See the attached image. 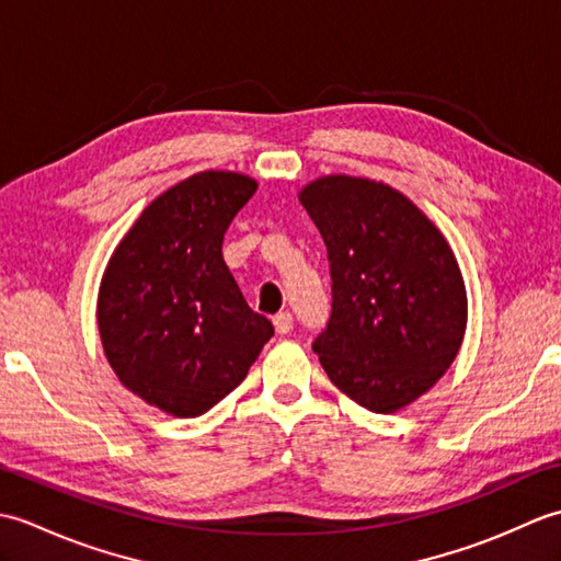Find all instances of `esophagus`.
I'll return each instance as SVG.
<instances>
[{"mask_svg":"<svg viewBox=\"0 0 561 561\" xmlns=\"http://www.w3.org/2000/svg\"><path fill=\"white\" fill-rule=\"evenodd\" d=\"M272 323H274V330H277V335H289V332L294 330V318L287 311L274 316Z\"/></svg>","mask_w":561,"mask_h":561,"instance_id":"esophagus-1","label":"esophagus"}]
</instances>
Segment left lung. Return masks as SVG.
I'll use <instances>...</instances> for the list:
<instances>
[{"mask_svg":"<svg viewBox=\"0 0 561 561\" xmlns=\"http://www.w3.org/2000/svg\"><path fill=\"white\" fill-rule=\"evenodd\" d=\"M328 245L332 311L313 340L328 378L371 412H398L446 374L468 323L446 238L390 185L325 175L301 190Z\"/></svg>","mask_w":561,"mask_h":561,"instance_id":"left-lung-1","label":"left lung"}]
</instances>
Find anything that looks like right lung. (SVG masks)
Wrapping results in <instances>:
<instances>
[{
    "label": "right lung",
    "instance_id": "obj_1",
    "mask_svg": "<svg viewBox=\"0 0 561 561\" xmlns=\"http://www.w3.org/2000/svg\"><path fill=\"white\" fill-rule=\"evenodd\" d=\"M253 178L205 171L141 211L115 248L99 330L121 383L173 416H199L241 383L274 335L226 267L224 233Z\"/></svg>",
    "mask_w": 561,
    "mask_h": 561
}]
</instances>
